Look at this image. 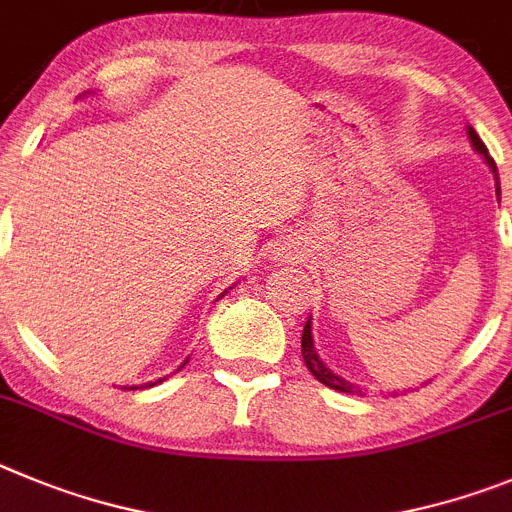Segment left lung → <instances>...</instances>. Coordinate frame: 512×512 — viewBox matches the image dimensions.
<instances>
[{"label": "left lung", "mask_w": 512, "mask_h": 512, "mask_svg": "<svg viewBox=\"0 0 512 512\" xmlns=\"http://www.w3.org/2000/svg\"><path fill=\"white\" fill-rule=\"evenodd\" d=\"M467 135H469V142H472V147L477 150V153L485 158V163L490 165L492 176H495V183H497V193H500V181H497V165L495 160L490 158V153H487L485 142L480 140V135L472 130V127H467ZM301 354H303V362H306L308 372H311L313 377L319 382H324L326 388L331 390H339V393H349V395H365V388H359V385H354V382L344 380L342 375H336L334 370H329V367L324 365V359L316 354V347H313V331H311V316H308L306 326H303V336H301Z\"/></svg>", "instance_id": "8db88e82"}]
</instances>
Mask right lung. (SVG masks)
I'll use <instances>...</instances> for the list:
<instances>
[{
    "instance_id": "right-lung-1",
    "label": "right lung",
    "mask_w": 512,
    "mask_h": 512,
    "mask_svg": "<svg viewBox=\"0 0 512 512\" xmlns=\"http://www.w3.org/2000/svg\"><path fill=\"white\" fill-rule=\"evenodd\" d=\"M86 94H94V91H86ZM86 94H81V96H86ZM81 96H78V99H81ZM224 293H227V290H224ZM224 293H222V296H224ZM186 362H188V359H186ZM186 362H183V365H186ZM181 365V367H183ZM181 367H178V370H181ZM165 380V377H160V380H155V382H145V385H132V388H124V390H137V388H153V385H160V382H163Z\"/></svg>"
}]
</instances>
